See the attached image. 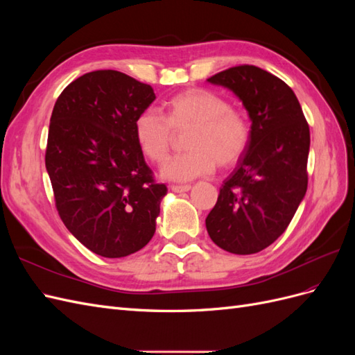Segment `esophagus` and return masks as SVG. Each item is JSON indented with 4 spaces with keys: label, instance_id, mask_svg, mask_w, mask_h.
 <instances>
[{
    "label": "esophagus",
    "instance_id": "obj_1",
    "mask_svg": "<svg viewBox=\"0 0 355 355\" xmlns=\"http://www.w3.org/2000/svg\"><path fill=\"white\" fill-rule=\"evenodd\" d=\"M170 189L173 192H187L191 189V185H171Z\"/></svg>",
    "mask_w": 355,
    "mask_h": 355
}]
</instances>
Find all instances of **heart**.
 I'll use <instances>...</instances> for the list:
<instances>
[{
    "mask_svg": "<svg viewBox=\"0 0 355 355\" xmlns=\"http://www.w3.org/2000/svg\"><path fill=\"white\" fill-rule=\"evenodd\" d=\"M164 116L145 110L135 120V137L142 154L154 163L167 158L173 132L192 127L187 137L191 151L168 159L161 175L173 180H191L216 167H231L250 144V125L239 110L222 96L206 89H191L163 103Z\"/></svg>",
    "mask_w": 355,
    "mask_h": 355,
    "instance_id": "1",
    "label": "heart"
}]
</instances>
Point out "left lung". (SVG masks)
I'll return each instance as SVG.
<instances>
[{
	"label": "left lung",
	"instance_id": "obj_1",
	"mask_svg": "<svg viewBox=\"0 0 355 355\" xmlns=\"http://www.w3.org/2000/svg\"><path fill=\"white\" fill-rule=\"evenodd\" d=\"M207 81L237 96L252 125L250 144L223 180L206 228L223 250L257 253L286 231L305 197L309 127L293 90L268 71L240 65Z\"/></svg>",
	"mask_w": 355,
	"mask_h": 355
}]
</instances>
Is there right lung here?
<instances>
[{
	"instance_id": "obj_1",
	"label": "right lung",
	"mask_w": 355,
	"mask_h": 355,
	"mask_svg": "<svg viewBox=\"0 0 355 355\" xmlns=\"http://www.w3.org/2000/svg\"><path fill=\"white\" fill-rule=\"evenodd\" d=\"M155 101L151 85L105 69L84 73L53 108L46 168L68 231L103 257H124L155 232L167 194L135 137V120Z\"/></svg>"
}]
</instances>
